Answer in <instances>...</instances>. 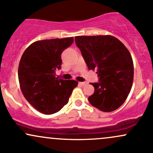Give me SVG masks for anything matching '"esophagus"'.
<instances>
[{"mask_svg": "<svg viewBox=\"0 0 153 153\" xmlns=\"http://www.w3.org/2000/svg\"><path fill=\"white\" fill-rule=\"evenodd\" d=\"M86 84H87V82H79V85H81V86H84V85H86Z\"/></svg>", "mask_w": 153, "mask_h": 153, "instance_id": "1", "label": "esophagus"}]
</instances>
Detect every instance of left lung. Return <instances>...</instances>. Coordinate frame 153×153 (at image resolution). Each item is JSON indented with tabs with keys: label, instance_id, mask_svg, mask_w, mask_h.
<instances>
[{
	"label": "left lung",
	"instance_id": "obj_1",
	"mask_svg": "<svg viewBox=\"0 0 153 153\" xmlns=\"http://www.w3.org/2000/svg\"><path fill=\"white\" fill-rule=\"evenodd\" d=\"M77 47L89 70H96L99 81L91 82L94 93L88 97L93 106L104 112L120 107L130 92L134 65L130 52L111 35L78 36Z\"/></svg>",
	"mask_w": 153,
	"mask_h": 153
}]
</instances>
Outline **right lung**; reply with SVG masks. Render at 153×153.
Here are the masks:
<instances>
[{"label":"right lung","mask_w":153,"mask_h":153,"mask_svg":"<svg viewBox=\"0 0 153 153\" xmlns=\"http://www.w3.org/2000/svg\"><path fill=\"white\" fill-rule=\"evenodd\" d=\"M73 38L36 41L26 48L19 62L18 76L22 94L34 108L45 114L61 110L78 85L74 80L56 78L62 65L61 54Z\"/></svg>","instance_id":"1"}]
</instances>
